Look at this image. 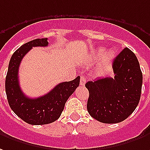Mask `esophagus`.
<instances>
[{"mask_svg": "<svg viewBox=\"0 0 150 150\" xmlns=\"http://www.w3.org/2000/svg\"><path fill=\"white\" fill-rule=\"evenodd\" d=\"M86 83V77L84 75H81L80 77V85L83 86Z\"/></svg>", "mask_w": 150, "mask_h": 150, "instance_id": "esophagus-1", "label": "esophagus"}]
</instances>
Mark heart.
Masks as SVG:
<instances>
[{
    "mask_svg": "<svg viewBox=\"0 0 150 150\" xmlns=\"http://www.w3.org/2000/svg\"><path fill=\"white\" fill-rule=\"evenodd\" d=\"M104 53V50L100 49L98 51V53H97V57H100L102 56ZM115 57V53L114 52H108V53H105L103 56V58H102V62H101V65H100V68L101 69H106V68L109 67V66L111 64L112 61Z\"/></svg>",
    "mask_w": 150,
    "mask_h": 150,
    "instance_id": "1",
    "label": "heart"
}]
</instances>
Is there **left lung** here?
<instances>
[{
	"instance_id": "obj_1",
	"label": "left lung",
	"mask_w": 150,
	"mask_h": 150,
	"mask_svg": "<svg viewBox=\"0 0 150 150\" xmlns=\"http://www.w3.org/2000/svg\"><path fill=\"white\" fill-rule=\"evenodd\" d=\"M115 77L86 83L89 92L88 112L104 123H117L129 117L140 101L142 72L135 53L125 48L113 61Z\"/></svg>"
}]
</instances>
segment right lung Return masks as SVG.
Wrapping results in <instances>:
<instances>
[{
    "label": "right lung",
    "instance_id": "obj_1",
    "mask_svg": "<svg viewBox=\"0 0 150 150\" xmlns=\"http://www.w3.org/2000/svg\"><path fill=\"white\" fill-rule=\"evenodd\" d=\"M48 39H35L24 44L10 58L6 78V93L11 110L21 119L31 125H43L56 121L64 110L67 100L79 84L78 76L62 82L42 97L30 98L22 92L18 81V68L22 59L32 47H46Z\"/></svg>",
    "mask_w": 150,
    "mask_h": 150
}]
</instances>
